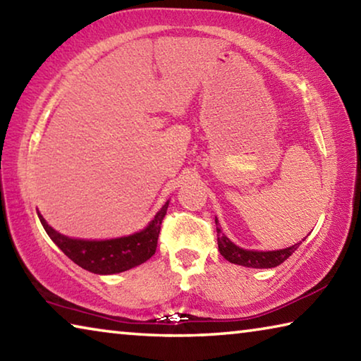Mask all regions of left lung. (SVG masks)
<instances>
[{"instance_id":"left-lung-1","label":"left lung","mask_w":361,"mask_h":361,"mask_svg":"<svg viewBox=\"0 0 361 361\" xmlns=\"http://www.w3.org/2000/svg\"><path fill=\"white\" fill-rule=\"evenodd\" d=\"M216 223V232H218V250L224 259H228L232 264H239L245 267H255V269H269L280 266L285 259H288L290 256L296 252L299 243H295L288 248L276 250V252H252V250H243L234 245L228 237L221 234V229L218 228V219L215 218Z\"/></svg>"}]
</instances>
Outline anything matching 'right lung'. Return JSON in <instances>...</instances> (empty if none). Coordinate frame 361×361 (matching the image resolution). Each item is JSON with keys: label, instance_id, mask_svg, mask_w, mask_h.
<instances>
[{"label": "right lung", "instance_id": "1", "mask_svg": "<svg viewBox=\"0 0 361 361\" xmlns=\"http://www.w3.org/2000/svg\"><path fill=\"white\" fill-rule=\"evenodd\" d=\"M167 207L169 202L156 213L154 219L143 231L129 237H119V239L111 240L70 239V237L54 231L41 216V213H38V216L47 235L73 262L89 272L108 276V274L129 271V269L148 261L156 253L159 232H161Z\"/></svg>", "mask_w": 361, "mask_h": 361}]
</instances>
